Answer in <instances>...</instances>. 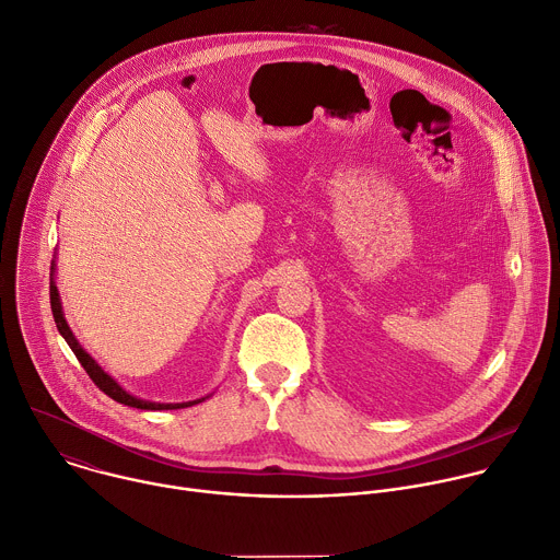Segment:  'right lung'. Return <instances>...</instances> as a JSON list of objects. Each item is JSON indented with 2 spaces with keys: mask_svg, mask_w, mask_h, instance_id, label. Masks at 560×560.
<instances>
[{
  "mask_svg": "<svg viewBox=\"0 0 560 560\" xmlns=\"http://www.w3.org/2000/svg\"><path fill=\"white\" fill-rule=\"evenodd\" d=\"M50 308H52V317L57 322V328L59 332L63 335V340L68 342V347L72 349V353L77 355V360L81 362V366L85 369V373L90 375V380L98 386V390H103L107 397H112L115 401L124 404V406H130V408H141V410H174V408H187V406H194V404H200L205 397L200 399H194V401H183V404H159V401H145V399H139L135 395H130L126 388H121V384L109 377L94 360L90 353L83 351V347L77 342V338L72 335L66 317H63V308H61V300H59V291H57V284H55V262H52V269H50Z\"/></svg>",
  "mask_w": 560,
  "mask_h": 560,
  "instance_id": "1",
  "label": "right lung"
}]
</instances>
